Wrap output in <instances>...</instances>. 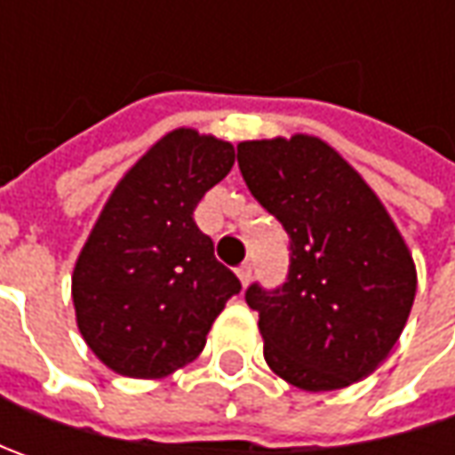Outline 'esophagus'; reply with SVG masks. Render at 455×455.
<instances>
[{
  "label": "esophagus",
  "instance_id": "34e87169",
  "mask_svg": "<svg viewBox=\"0 0 455 455\" xmlns=\"http://www.w3.org/2000/svg\"><path fill=\"white\" fill-rule=\"evenodd\" d=\"M237 278H240L243 286H248V283L253 281V263H243V266L237 268Z\"/></svg>",
  "mask_w": 455,
  "mask_h": 455
}]
</instances>
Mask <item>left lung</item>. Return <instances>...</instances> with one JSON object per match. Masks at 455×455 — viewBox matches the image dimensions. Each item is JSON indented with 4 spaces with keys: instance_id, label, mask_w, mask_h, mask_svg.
Returning <instances> with one entry per match:
<instances>
[{
    "instance_id": "obj_1",
    "label": "left lung",
    "mask_w": 455,
    "mask_h": 455,
    "mask_svg": "<svg viewBox=\"0 0 455 455\" xmlns=\"http://www.w3.org/2000/svg\"><path fill=\"white\" fill-rule=\"evenodd\" d=\"M237 164L291 237L286 283L245 291L263 357L306 393L355 385L411 316L418 273L405 237L357 169L316 136L240 141Z\"/></svg>"
}]
</instances>
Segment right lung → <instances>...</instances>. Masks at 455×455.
<instances>
[{
    "mask_svg": "<svg viewBox=\"0 0 455 455\" xmlns=\"http://www.w3.org/2000/svg\"><path fill=\"white\" fill-rule=\"evenodd\" d=\"M233 164L230 141L182 126L114 187L73 268L76 322L108 370L159 379L204 349L240 281L192 215Z\"/></svg>",
    "mask_w": 455,
    "mask_h": 455,
    "instance_id": "obj_1",
    "label": "right lung"
}]
</instances>
